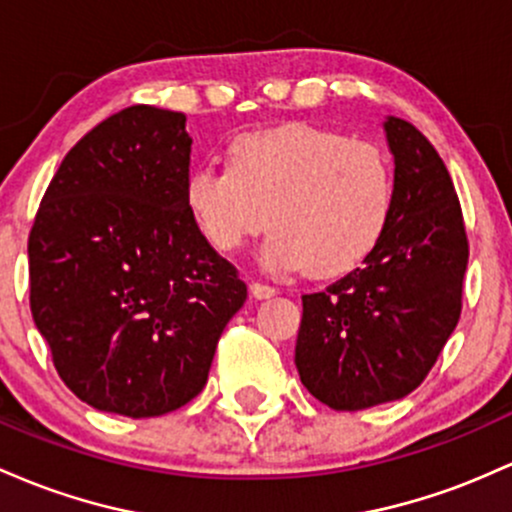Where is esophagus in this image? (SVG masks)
<instances>
[{
    "label": "esophagus",
    "mask_w": 512,
    "mask_h": 512,
    "mask_svg": "<svg viewBox=\"0 0 512 512\" xmlns=\"http://www.w3.org/2000/svg\"><path fill=\"white\" fill-rule=\"evenodd\" d=\"M249 287H251V295L258 297V300H268V297L278 295V287L268 285V283H261V280H254V283H251Z\"/></svg>",
    "instance_id": "1"
}]
</instances>
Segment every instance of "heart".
Wrapping results in <instances>:
<instances>
[{
    "mask_svg": "<svg viewBox=\"0 0 512 512\" xmlns=\"http://www.w3.org/2000/svg\"><path fill=\"white\" fill-rule=\"evenodd\" d=\"M186 205L205 241L237 254L268 222L263 261L317 278L353 271L380 244L394 208V176L370 142L309 123L241 132L229 169L195 166Z\"/></svg>",
    "mask_w": 512,
    "mask_h": 512,
    "instance_id": "obj_1",
    "label": "heart"
}]
</instances>
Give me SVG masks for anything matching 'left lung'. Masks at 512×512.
I'll list each match as a JSON object with an SVG mask.
<instances>
[{"label":"left lung","mask_w":512,"mask_h":512,"mask_svg":"<svg viewBox=\"0 0 512 512\" xmlns=\"http://www.w3.org/2000/svg\"><path fill=\"white\" fill-rule=\"evenodd\" d=\"M394 154V208L363 266L302 295L295 365L333 411L404 399L462 314L469 241L447 166L421 130L384 120Z\"/></svg>","instance_id":"1"}]
</instances>
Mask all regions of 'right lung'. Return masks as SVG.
Wrapping results in <instances>:
<instances>
[{
    "instance_id": "obj_1",
    "label": "right lung",
    "mask_w": 512,
    "mask_h": 512,
    "mask_svg": "<svg viewBox=\"0 0 512 512\" xmlns=\"http://www.w3.org/2000/svg\"><path fill=\"white\" fill-rule=\"evenodd\" d=\"M191 145L183 113L123 108L67 152L40 200L31 314L60 380L99 411L154 418L188 404L246 302L188 212Z\"/></svg>"
}]
</instances>
